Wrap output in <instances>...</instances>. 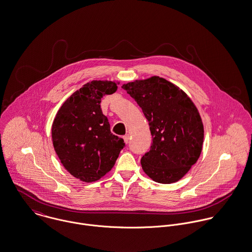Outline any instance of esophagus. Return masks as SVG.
<instances>
[{"mask_svg": "<svg viewBox=\"0 0 252 252\" xmlns=\"http://www.w3.org/2000/svg\"><path fill=\"white\" fill-rule=\"evenodd\" d=\"M129 140H130V136H129L128 134H126V135H125V136H124V141H125V143H126V144H127V143L129 142Z\"/></svg>", "mask_w": 252, "mask_h": 252, "instance_id": "34e87169", "label": "esophagus"}]
</instances>
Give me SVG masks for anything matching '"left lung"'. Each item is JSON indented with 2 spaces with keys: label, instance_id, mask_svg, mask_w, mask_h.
Listing matches in <instances>:
<instances>
[{
  "label": "left lung",
  "instance_id": "obj_1",
  "mask_svg": "<svg viewBox=\"0 0 252 252\" xmlns=\"http://www.w3.org/2000/svg\"><path fill=\"white\" fill-rule=\"evenodd\" d=\"M122 88L142 108L153 136L150 152L141 158L142 169L157 183L178 182L202 152L204 126L195 104L177 85L159 76Z\"/></svg>",
  "mask_w": 252,
  "mask_h": 252
}]
</instances>
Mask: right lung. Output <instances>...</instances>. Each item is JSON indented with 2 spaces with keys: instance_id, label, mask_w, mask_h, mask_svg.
I'll use <instances>...</instances> for the list:
<instances>
[{
  "instance_id": "right-lung-1",
  "label": "right lung",
  "mask_w": 252,
  "mask_h": 252,
  "mask_svg": "<svg viewBox=\"0 0 252 252\" xmlns=\"http://www.w3.org/2000/svg\"><path fill=\"white\" fill-rule=\"evenodd\" d=\"M120 82L93 80L74 92L60 107L52 124V142L63 166L74 178L92 183L108 173L125 146L110 130L100 108L102 96Z\"/></svg>"
}]
</instances>
